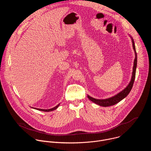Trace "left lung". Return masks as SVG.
Here are the masks:
<instances>
[{
  "mask_svg": "<svg viewBox=\"0 0 151 151\" xmlns=\"http://www.w3.org/2000/svg\"><path fill=\"white\" fill-rule=\"evenodd\" d=\"M130 37L132 38V44H133V48L135 53V58L134 60V65H133V72H132V76L131 78V81L130 83H128V85L127 86V87L121 92L118 93L116 95L111 97L110 98H107L105 99H94L90 96H87L88 98L93 102L94 103L100 106H103V107H107V106H113L120 101H121L122 99L125 98L128 94L130 93V91L132 90V88L133 87V85L134 83V81L135 79V76H136V67H137V53L136 51V47L134 45V42L133 39V37L130 36Z\"/></svg>",
  "mask_w": 151,
  "mask_h": 151,
  "instance_id": "1",
  "label": "left lung"
}]
</instances>
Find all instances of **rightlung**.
I'll list each match as a JSON object with an SVG mask.
<instances>
[{
    "label": "right lung",
    "instance_id": "add662e5",
    "mask_svg": "<svg viewBox=\"0 0 151 151\" xmlns=\"http://www.w3.org/2000/svg\"><path fill=\"white\" fill-rule=\"evenodd\" d=\"M60 104H58V105H57L56 106H55L54 107H53V108H51V109H38V108H33L35 109H36V110H38V111H43V112H51V111H54L55 109H57L58 108V107L59 106Z\"/></svg>",
    "mask_w": 151,
    "mask_h": 151
}]
</instances>
